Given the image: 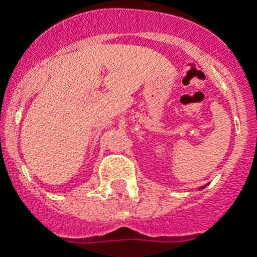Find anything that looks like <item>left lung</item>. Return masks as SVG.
<instances>
[{"instance_id":"obj_1","label":"left lung","mask_w":257,"mask_h":257,"mask_svg":"<svg viewBox=\"0 0 257 257\" xmlns=\"http://www.w3.org/2000/svg\"><path fill=\"white\" fill-rule=\"evenodd\" d=\"M204 188V187H203ZM203 188H200V189H203Z\"/></svg>"}]
</instances>
